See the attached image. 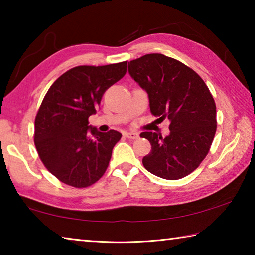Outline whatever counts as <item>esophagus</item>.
<instances>
[{"label": "esophagus", "mask_w": 255, "mask_h": 255, "mask_svg": "<svg viewBox=\"0 0 255 255\" xmlns=\"http://www.w3.org/2000/svg\"><path fill=\"white\" fill-rule=\"evenodd\" d=\"M124 136L126 138H129V139H137L138 138V133L137 132H132V131H125Z\"/></svg>", "instance_id": "34e87169"}]
</instances>
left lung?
Masks as SVG:
<instances>
[{"mask_svg": "<svg viewBox=\"0 0 255 255\" xmlns=\"http://www.w3.org/2000/svg\"><path fill=\"white\" fill-rule=\"evenodd\" d=\"M128 72L148 94L150 112L170 120V133L144 131L152 145L145 169L158 178L179 180L195 171L209 152L217 128L216 105L204 80L179 60L147 54L128 63Z\"/></svg>", "mask_w": 255, "mask_h": 255, "instance_id": "left-lung-1", "label": "left lung"}]
</instances>
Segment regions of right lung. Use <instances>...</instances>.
Here are the masks:
<instances>
[{
	"instance_id": "1",
	"label": "right lung",
	"mask_w": 255,
	"mask_h": 255,
	"mask_svg": "<svg viewBox=\"0 0 255 255\" xmlns=\"http://www.w3.org/2000/svg\"><path fill=\"white\" fill-rule=\"evenodd\" d=\"M126 72L127 62L76 66L46 93L34 120V145L46 169L63 183L86 188L105 174L122 133L98 131L88 119Z\"/></svg>"
}]
</instances>
